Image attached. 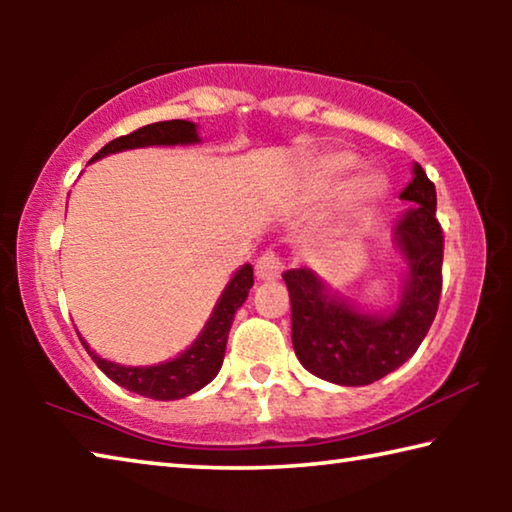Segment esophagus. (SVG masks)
<instances>
[{
    "instance_id": "1",
    "label": "esophagus",
    "mask_w": 512,
    "mask_h": 512,
    "mask_svg": "<svg viewBox=\"0 0 512 512\" xmlns=\"http://www.w3.org/2000/svg\"><path fill=\"white\" fill-rule=\"evenodd\" d=\"M282 273V259L273 250H266L262 257H257L255 262V275L262 282H273Z\"/></svg>"
}]
</instances>
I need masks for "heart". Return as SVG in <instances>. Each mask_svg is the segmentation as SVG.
<instances>
[{
    "mask_svg": "<svg viewBox=\"0 0 512 512\" xmlns=\"http://www.w3.org/2000/svg\"><path fill=\"white\" fill-rule=\"evenodd\" d=\"M354 164H357V158L352 153H329L325 158H320L316 164V176L323 183H332L339 176H343L345 171H350ZM386 189V180L379 176L375 171H363L359 173L352 183L345 187V192L341 196V201L350 207H361V205H370L375 203L377 198H381Z\"/></svg>",
    "mask_w": 512,
    "mask_h": 512,
    "instance_id": "b5f03b06",
    "label": "heart"
}]
</instances>
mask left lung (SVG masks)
I'll list each match as a JSON object with an SVG mask.
<instances>
[{"mask_svg": "<svg viewBox=\"0 0 512 512\" xmlns=\"http://www.w3.org/2000/svg\"><path fill=\"white\" fill-rule=\"evenodd\" d=\"M413 173L400 194L413 210L395 228V241L409 264V280L393 314H363L336 300L307 268L282 275L291 298L293 350L302 366L320 379L366 386L386 377L413 357L436 318L445 237L436 219V187L420 164Z\"/></svg>", "mask_w": 512, "mask_h": 512, "instance_id": "obj_1", "label": "left lung"}]
</instances>
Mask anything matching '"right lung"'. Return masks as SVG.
Masks as SVG:
<instances>
[{
    "instance_id": "add662e5",
    "label": "right lung",
    "mask_w": 512,
    "mask_h": 512,
    "mask_svg": "<svg viewBox=\"0 0 512 512\" xmlns=\"http://www.w3.org/2000/svg\"><path fill=\"white\" fill-rule=\"evenodd\" d=\"M194 142H198V135L192 121H185V119L158 121V124L142 126L133 133L121 135L117 140L108 142L92 160H99L108 153L140 149V146H173V144H194ZM253 282H255L253 266L250 264L241 266L235 273V277L228 282V287H225V291L221 293V298L216 302L210 320H207L201 336L192 343V348L185 350L173 361L160 363V366H149V368L119 366V363L97 357L83 339L81 343L85 345V350H88L94 363H97V366L106 372L115 384L126 388V391L151 397V400H180V397L192 395L198 391V388L210 384V381L216 377V372L221 370L232 318H235V311L244 305Z\"/></svg>"
}]
</instances>
